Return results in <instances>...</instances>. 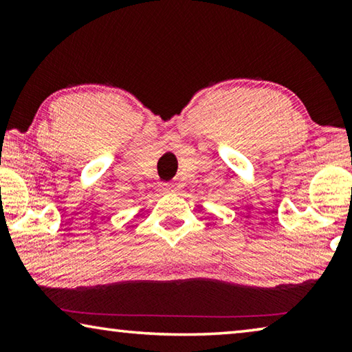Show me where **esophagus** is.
<instances>
[{
	"mask_svg": "<svg viewBox=\"0 0 352 352\" xmlns=\"http://www.w3.org/2000/svg\"><path fill=\"white\" fill-rule=\"evenodd\" d=\"M164 192H175V188H172V186H166V188H164Z\"/></svg>",
	"mask_w": 352,
	"mask_h": 352,
	"instance_id": "obj_1",
	"label": "esophagus"
}]
</instances>
